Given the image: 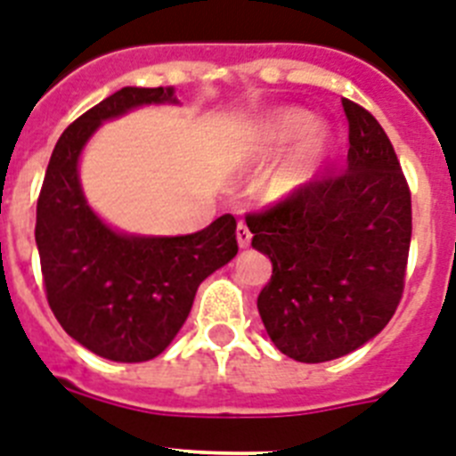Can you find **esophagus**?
Returning a JSON list of instances; mask_svg holds the SVG:
<instances>
[{"mask_svg":"<svg viewBox=\"0 0 456 456\" xmlns=\"http://www.w3.org/2000/svg\"><path fill=\"white\" fill-rule=\"evenodd\" d=\"M237 244H240V248H247L251 244V231L244 224L237 225Z\"/></svg>","mask_w":456,"mask_h":456,"instance_id":"esophagus-1","label":"esophagus"}]
</instances>
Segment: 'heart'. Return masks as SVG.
<instances>
[{"label":"heart","instance_id":"b5f03b06","mask_svg":"<svg viewBox=\"0 0 456 456\" xmlns=\"http://www.w3.org/2000/svg\"><path fill=\"white\" fill-rule=\"evenodd\" d=\"M301 140L299 148L292 152L288 162L273 171L267 183V191L276 199H285L301 191L315 178L322 159L331 148V136L317 125V118L304 109H281L257 125L253 134L251 152L256 159H272L285 148Z\"/></svg>","mask_w":456,"mask_h":456}]
</instances>
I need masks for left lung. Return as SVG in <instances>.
Instances as JSON below:
<instances>
[{"instance_id": "left-lung-1", "label": "left lung", "mask_w": 456, "mask_h": 456, "mask_svg": "<svg viewBox=\"0 0 456 456\" xmlns=\"http://www.w3.org/2000/svg\"><path fill=\"white\" fill-rule=\"evenodd\" d=\"M347 168L247 216L251 247L272 260L257 297L267 336L299 363L356 352L402 299L411 191L393 143L370 111L342 100Z\"/></svg>"}]
</instances>
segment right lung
I'll list each match as a JSON object with an SVG mask.
<instances>
[{"mask_svg": "<svg viewBox=\"0 0 456 456\" xmlns=\"http://www.w3.org/2000/svg\"><path fill=\"white\" fill-rule=\"evenodd\" d=\"M143 104H178L173 86H125L68 125L36 208V247L47 304L63 331L98 356L141 363L178 336L196 289L237 256L231 215L191 235H127L84 196L79 157L104 120Z\"/></svg>", "mask_w": 456, "mask_h": 456, "instance_id": "add662e5", "label": "right lung"}]
</instances>
